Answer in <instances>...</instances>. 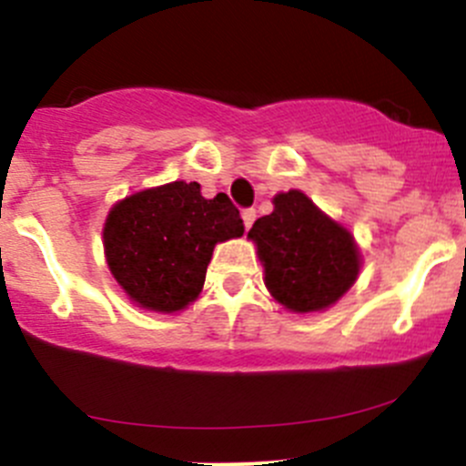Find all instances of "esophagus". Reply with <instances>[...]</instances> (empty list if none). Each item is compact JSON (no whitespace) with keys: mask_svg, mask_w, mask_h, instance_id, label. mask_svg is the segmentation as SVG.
I'll return each instance as SVG.
<instances>
[{"mask_svg":"<svg viewBox=\"0 0 466 466\" xmlns=\"http://www.w3.org/2000/svg\"><path fill=\"white\" fill-rule=\"evenodd\" d=\"M243 225H246V229H249L252 228V223H254V218H257V212H254V209H243Z\"/></svg>","mask_w":466,"mask_h":466,"instance_id":"1","label":"esophagus"}]
</instances>
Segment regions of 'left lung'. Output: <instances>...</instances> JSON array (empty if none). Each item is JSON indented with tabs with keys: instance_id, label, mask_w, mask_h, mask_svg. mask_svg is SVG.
<instances>
[{
	"instance_id": "1",
	"label": "left lung",
	"mask_w": 466,
	"mask_h": 466,
	"mask_svg": "<svg viewBox=\"0 0 466 466\" xmlns=\"http://www.w3.org/2000/svg\"><path fill=\"white\" fill-rule=\"evenodd\" d=\"M272 214L248 232L274 301L297 315L339 301L360 277L361 252L341 223L323 214L301 189L272 198Z\"/></svg>"
}]
</instances>
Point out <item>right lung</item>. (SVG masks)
Segmentation results:
<instances>
[{
	"label": "right lung",
	"instance_id": "obj_1",
	"mask_svg": "<svg viewBox=\"0 0 466 466\" xmlns=\"http://www.w3.org/2000/svg\"><path fill=\"white\" fill-rule=\"evenodd\" d=\"M238 237L243 220L232 200L205 198L198 183L185 180L117 200L102 229L117 286L138 308L163 315L198 299L214 246Z\"/></svg>",
	"mask_w": 466,
	"mask_h": 466
}]
</instances>
